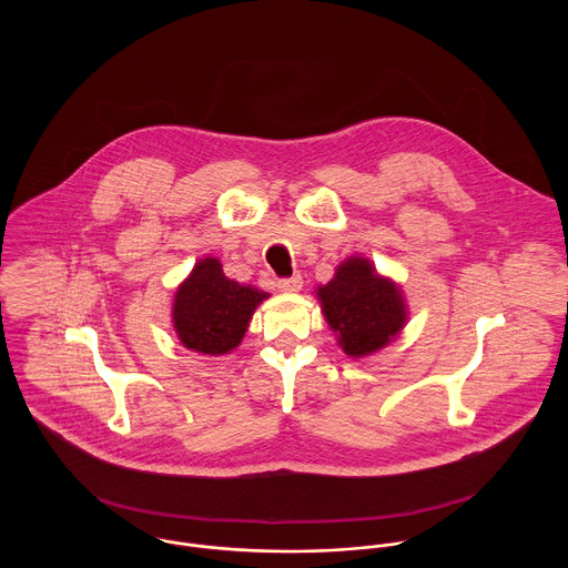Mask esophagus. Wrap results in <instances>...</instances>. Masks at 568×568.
<instances>
[{"label": "esophagus", "mask_w": 568, "mask_h": 568, "mask_svg": "<svg viewBox=\"0 0 568 568\" xmlns=\"http://www.w3.org/2000/svg\"><path fill=\"white\" fill-rule=\"evenodd\" d=\"M277 286H280V291H284V293H297V291L304 286V280H302V275H291V277H282V280L277 282Z\"/></svg>", "instance_id": "esophagus-1"}]
</instances>
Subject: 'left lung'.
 I'll return each instance as SVG.
<instances>
[{
    "mask_svg": "<svg viewBox=\"0 0 568 568\" xmlns=\"http://www.w3.org/2000/svg\"><path fill=\"white\" fill-rule=\"evenodd\" d=\"M317 295L338 345L349 356L358 358L385 347L405 325L398 286L381 277L365 257L345 260Z\"/></svg>",
    "mask_w": 568,
    "mask_h": 568,
    "instance_id": "1",
    "label": "left lung"
}]
</instances>
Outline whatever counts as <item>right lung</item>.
<instances>
[{
    "label": "right lung",
    "instance_id": "add662e5",
    "mask_svg": "<svg viewBox=\"0 0 568 568\" xmlns=\"http://www.w3.org/2000/svg\"><path fill=\"white\" fill-rule=\"evenodd\" d=\"M266 297L251 284L225 277L216 257H205L176 288L172 306L176 336L187 349L227 354L241 345L255 306Z\"/></svg>",
    "mask_w": 568,
    "mask_h": 568
}]
</instances>
